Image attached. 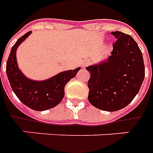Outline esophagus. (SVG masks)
<instances>
[{"instance_id":"obj_1","label":"esophagus","mask_w":153,"mask_h":153,"mask_svg":"<svg viewBox=\"0 0 153 153\" xmlns=\"http://www.w3.org/2000/svg\"><path fill=\"white\" fill-rule=\"evenodd\" d=\"M89 64V62L88 61H84L82 62V68H85L87 65Z\"/></svg>"}]
</instances>
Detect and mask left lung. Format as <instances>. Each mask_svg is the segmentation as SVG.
<instances>
[{
	"label": "left lung",
	"mask_w": 153,
	"mask_h": 153,
	"mask_svg": "<svg viewBox=\"0 0 153 153\" xmlns=\"http://www.w3.org/2000/svg\"><path fill=\"white\" fill-rule=\"evenodd\" d=\"M117 39L107 60L89 66L91 73L88 100L105 111H117L134 100L145 76L143 57L135 40L120 31L111 32Z\"/></svg>",
	"instance_id": "8db88e82"
}]
</instances>
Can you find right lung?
<instances>
[{
	"label": "right lung",
	"instance_id": "add662e5",
	"mask_svg": "<svg viewBox=\"0 0 153 153\" xmlns=\"http://www.w3.org/2000/svg\"><path fill=\"white\" fill-rule=\"evenodd\" d=\"M31 33L27 32L14 44L6 62V74L13 91L19 100L30 109L43 111L53 108L61 102L65 94V85L75 77L81 68L62 71L45 81L27 78L18 68L16 50Z\"/></svg>",
	"mask_w": 153,
	"mask_h": 153
}]
</instances>
